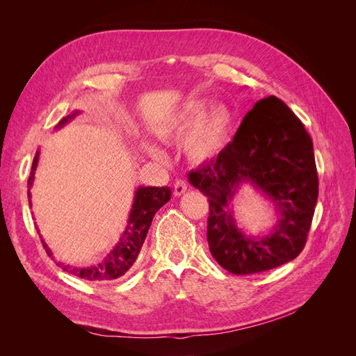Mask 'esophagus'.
Instances as JSON below:
<instances>
[{
	"instance_id": "obj_1",
	"label": "esophagus",
	"mask_w": 356,
	"mask_h": 356,
	"mask_svg": "<svg viewBox=\"0 0 356 356\" xmlns=\"http://www.w3.org/2000/svg\"><path fill=\"white\" fill-rule=\"evenodd\" d=\"M188 190V184L186 181H182V179H178V181H175V184H174V193H175V196H181V195H184V193Z\"/></svg>"
}]
</instances>
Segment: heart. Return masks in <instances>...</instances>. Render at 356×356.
Segmentation results:
<instances>
[{
  "mask_svg": "<svg viewBox=\"0 0 356 356\" xmlns=\"http://www.w3.org/2000/svg\"><path fill=\"white\" fill-rule=\"evenodd\" d=\"M204 102L202 99H190L182 104L178 111L163 118L156 124V132L165 139H175L184 135L188 129L198 120L188 136L187 149L190 156L195 159H203L218 149L227 138L230 126V113L227 106L217 104L211 108L203 111ZM153 157L161 159L163 154L157 148H149Z\"/></svg>",
  "mask_w": 356,
  "mask_h": 356,
  "instance_id": "b5f03b06",
  "label": "heart"
}]
</instances>
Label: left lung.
<instances>
[{
  "label": "left lung",
  "instance_id": "1",
  "mask_svg": "<svg viewBox=\"0 0 356 356\" xmlns=\"http://www.w3.org/2000/svg\"><path fill=\"white\" fill-rule=\"evenodd\" d=\"M188 181L209 200V251L225 270L260 273L303 251L318 200L314 144L303 123L276 96L258 101L233 141L217 159L191 170ZM243 184L275 204L280 218L270 234L246 235L235 222L231 200Z\"/></svg>",
  "mask_w": 356,
  "mask_h": 356
}]
</instances>
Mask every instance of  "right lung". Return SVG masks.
Returning <instances> with one entry per match:
<instances>
[{
	"mask_svg": "<svg viewBox=\"0 0 356 356\" xmlns=\"http://www.w3.org/2000/svg\"><path fill=\"white\" fill-rule=\"evenodd\" d=\"M75 114L77 113L62 118L58 127L68 123L71 118H74ZM38 156L40 153L37 152L34 161H32L31 175L28 179L29 207H31V187L35 177ZM170 196H172V191L169 187H144V186L138 187V190L135 191V199H134L131 213H129L126 229L122 233L120 239H118L115 246L104 257V260L101 263L90 267L63 266L62 263H58V264L65 272L74 276H79L81 279H86V281H113V279L123 276L129 268L135 264L156 212L163 207L165 203L170 200ZM41 242H42V246L46 248L47 254L51 257L53 254L49 250L46 242L42 241V238H41Z\"/></svg>",
	"mask_w": 356,
	"mask_h": 356,
	"instance_id": "1",
	"label": "right lung"
}]
</instances>
